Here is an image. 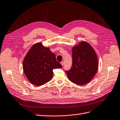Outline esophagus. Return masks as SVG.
<instances>
[{
	"label": "esophagus",
	"mask_w": 120,
	"mask_h": 120,
	"mask_svg": "<svg viewBox=\"0 0 120 120\" xmlns=\"http://www.w3.org/2000/svg\"><path fill=\"white\" fill-rule=\"evenodd\" d=\"M61 64L62 66H63L64 64V62L63 61H62V62H61Z\"/></svg>",
	"instance_id": "34e87169"
}]
</instances>
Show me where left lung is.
<instances>
[{
	"mask_svg": "<svg viewBox=\"0 0 120 120\" xmlns=\"http://www.w3.org/2000/svg\"><path fill=\"white\" fill-rule=\"evenodd\" d=\"M72 65L66 71L69 80L77 85H84L95 76L98 69L97 55L90 44L82 41L72 49Z\"/></svg>",
	"mask_w": 120,
	"mask_h": 120,
	"instance_id": "1",
	"label": "left lung"
}]
</instances>
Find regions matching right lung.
Segmentation results:
<instances>
[{
    "label": "right lung",
    "instance_id": "1",
    "mask_svg": "<svg viewBox=\"0 0 120 120\" xmlns=\"http://www.w3.org/2000/svg\"><path fill=\"white\" fill-rule=\"evenodd\" d=\"M62 67L54 53L40 43L32 46L23 62L26 76L31 83L37 86L49 81L53 76V70Z\"/></svg>",
    "mask_w": 120,
    "mask_h": 120
}]
</instances>
